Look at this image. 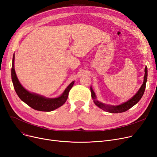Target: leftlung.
Instances as JSON below:
<instances>
[{"mask_svg":"<svg viewBox=\"0 0 157 157\" xmlns=\"http://www.w3.org/2000/svg\"><path fill=\"white\" fill-rule=\"evenodd\" d=\"M144 81H143V83L141 85L140 88H139V90L137 91V92L133 96L129 99L128 101L124 102V103H122L121 105H106L105 103H101V102L99 101L97 99L96 95H95V92H94L92 86H90V91L92 93V98L93 99L94 103V104L100 108L102 110H103L107 112H110V113H121V112H124L129 110V108H131L132 106H133L137 104L138 102L140 101V99L142 98L143 94L144 93L145 91V88H146V81H147V67H145L144 69Z\"/></svg>","mask_w":157,"mask_h":157,"instance_id":"1","label":"left lung"}]
</instances>
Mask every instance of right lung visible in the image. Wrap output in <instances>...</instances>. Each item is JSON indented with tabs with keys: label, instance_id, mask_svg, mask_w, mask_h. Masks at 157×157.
Wrapping results in <instances>:
<instances>
[{
	"label": "right lung",
	"instance_id": "obj_1",
	"mask_svg": "<svg viewBox=\"0 0 157 157\" xmlns=\"http://www.w3.org/2000/svg\"><path fill=\"white\" fill-rule=\"evenodd\" d=\"M11 79L19 98L32 108L42 112H51L62 106L66 102L69 96V92L74 83V81H73L59 97L54 98H45L43 95L27 90L20 83L17 76L15 71V54H13L12 60Z\"/></svg>",
	"mask_w": 157,
	"mask_h": 157
}]
</instances>
